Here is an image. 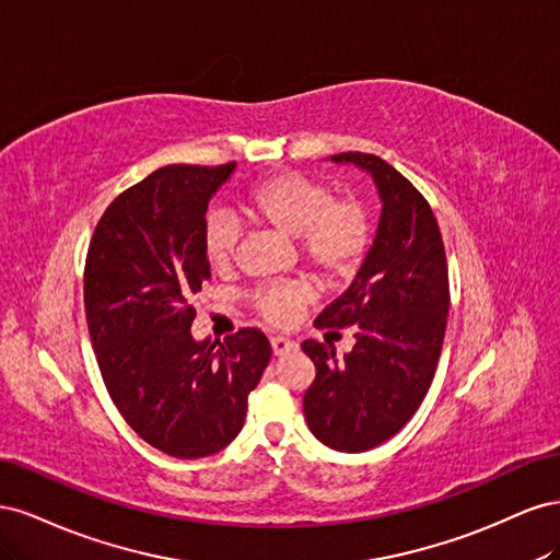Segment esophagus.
Returning a JSON list of instances; mask_svg holds the SVG:
<instances>
[{"mask_svg":"<svg viewBox=\"0 0 560 560\" xmlns=\"http://www.w3.org/2000/svg\"><path fill=\"white\" fill-rule=\"evenodd\" d=\"M270 348H273L276 358H282V354L296 350V343L290 341V338H284V336H273V338H270Z\"/></svg>","mask_w":560,"mask_h":560,"instance_id":"obj_1","label":"esophagus"}]
</instances>
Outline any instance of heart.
<instances>
[{
  "label": "heart",
  "instance_id": "b5f03b06",
  "mask_svg": "<svg viewBox=\"0 0 560 560\" xmlns=\"http://www.w3.org/2000/svg\"><path fill=\"white\" fill-rule=\"evenodd\" d=\"M245 214L261 226L296 238L301 257L325 280L354 273L369 247V214L362 202L334 200L327 184L301 173H280L252 186L243 200ZM238 224L224 212H212L202 229V245L214 268L233 261L238 249ZM311 299L299 282L273 284L254 294V306L273 325L292 322Z\"/></svg>",
  "mask_w": 560,
  "mask_h": 560
}]
</instances>
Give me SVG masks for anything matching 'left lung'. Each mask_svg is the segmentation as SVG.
<instances>
[{
    "label": "left lung",
    "instance_id": "left-lung-1",
    "mask_svg": "<svg viewBox=\"0 0 560 560\" xmlns=\"http://www.w3.org/2000/svg\"><path fill=\"white\" fill-rule=\"evenodd\" d=\"M376 184L381 217L374 243L348 290L315 327H354V346L303 341L315 381L303 395L311 432L341 453H362L395 436L432 385L448 317V268L442 233L428 200L374 154L329 156Z\"/></svg>",
    "mask_w": 560,
    "mask_h": 560
}]
</instances>
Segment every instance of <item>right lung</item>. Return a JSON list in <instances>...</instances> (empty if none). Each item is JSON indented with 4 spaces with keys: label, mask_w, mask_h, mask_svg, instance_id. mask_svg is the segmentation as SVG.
<instances>
[{
    "label": "right lung",
    "mask_w": 560,
    "mask_h": 560,
    "mask_svg": "<svg viewBox=\"0 0 560 560\" xmlns=\"http://www.w3.org/2000/svg\"><path fill=\"white\" fill-rule=\"evenodd\" d=\"M235 163L165 165L130 186L97 222L83 301L100 374L147 444L194 460L243 430L247 397L270 362L259 329L224 343L194 338V301L210 261L202 229Z\"/></svg>",
    "instance_id": "1"
}]
</instances>
